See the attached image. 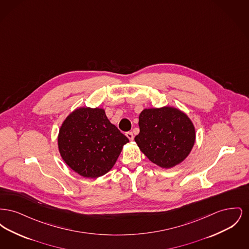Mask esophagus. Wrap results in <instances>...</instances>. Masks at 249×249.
Instances as JSON below:
<instances>
[{"label":"esophagus","mask_w":249,"mask_h":249,"mask_svg":"<svg viewBox=\"0 0 249 249\" xmlns=\"http://www.w3.org/2000/svg\"><path fill=\"white\" fill-rule=\"evenodd\" d=\"M126 136L129 138V140H130V141H132V140H133V133H132V131H128V132H126Z\"/></svg>","instance_id":"1"}]
</instances>
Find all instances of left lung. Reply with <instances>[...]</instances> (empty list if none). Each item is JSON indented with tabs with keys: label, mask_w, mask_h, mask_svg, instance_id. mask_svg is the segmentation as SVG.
<instances>
[{
	"label": "left lung",
	"mask_w": 249,
	"mask_h": 249,
	"mask_svg": "<svg viewBox=\"0 0 249 249\" xmlns=\"http://www.w3.org/2000/svg\"><path fill=\"white\" fill-rule=\"evenodd\" d=\"M139 128L134 140L140 150L153 163L166 169L183 161L195 142L191 120L174 107L142 110Z\"/></svg>",
	"instance_id": "8db88e82"
}]
</instances>
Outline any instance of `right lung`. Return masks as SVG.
<instances>
[{"mask_svg": "<svg viewBox=\"0 0 249 249\" xmlns=\"http://www.w3.org/2000/svg\"><path fill=\"white\" fill-rule=\"evenodd\" d=\"M129 139L107 119L104 109L82 107L71 113L59 130V153L84 178L106 175Z\"/></svg>", "mask_w": 249, "mask_h": 249, "instance_id": "1", "label": "right lung"}]
</instances>
